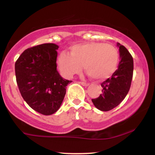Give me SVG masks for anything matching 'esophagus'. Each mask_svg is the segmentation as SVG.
I'll use <instances>...</instances> for the list:
<instances>
[{"label": "esophagus", "instance_id": "obj_1", "mask_svg": "<svg viewBox=\"0 0 155 155\" xmlns=\"http://www.w3.org/2000/svg\"><path fill=\"white\" fill-rule=\"evenodd\" d=\"M81 84L83 85V86H89V84H90L89 83H87V82H84V81H81V82H80Z\"/></svg>", "mask_w": 155, "mask_h": 155}]
</instances>
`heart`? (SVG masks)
Instances as JSON below:
<instances>
[{
    "instance_id": "b5f03b06",
    "label": "heart",
    "mask_w": 155,
    "mask_h": 155,
    "mask_svg": "<svg viewBox=\"0 0 155 155\" xmlns=\"http://www.w3.org/2000/svg\"><path fill=\"white\" fill-rule=\"evenodd\" d=\"M119 58V51L112 44L87 42L73 45L70 47L69 54L62 52L58 58V65L66 77L79 74L83 65L90 77L104 79L116 71Z\"/></svg>"
}]
</instances>
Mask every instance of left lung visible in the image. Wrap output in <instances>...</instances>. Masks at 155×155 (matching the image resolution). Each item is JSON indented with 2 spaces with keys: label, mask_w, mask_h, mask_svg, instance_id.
<instances>
[{
  "label": "left lung",
  "mask_w": 155,
  "mask_h": 155,
  "mask_svg": "<svg viewBox=\"0 0 155 155\" xmlns=\"http://www.w3.org/2000/svg\"><path fill=\"white\" fill-rule=\"evenodd\" d=\"M120 48V62L118 68L108 78L101 83L102 94L97 98L92 99L97 109L108 111L117 107L124 100L130 88L133 74V59L132 55L124 46L117 43Z\"/></svg>",
  "instance_id": "obj_1"
}]
</instances>
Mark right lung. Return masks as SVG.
I'll use <instances>...</instances> for the list:
<instances>
[{"label": "right lung", "mask_w": 155, "mask_h": 155, "mask_svg": "<svg viewBox=\"0 0 155 155\" xmlns=\"http://www.w3.org/2000/svg\"><path fill=\"white\" fill-rule=\"evenodd\" d=\"M58 45L43 44L28 48L15 63V75L21 95L35 111L51 115L59 109L68 84L57 70Z\"/></svg>", "instance_id": "add662e5"}]
</instances>
